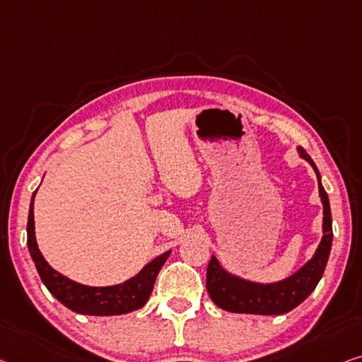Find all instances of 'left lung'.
Masks as SVG:
<instances>
[{"mask_svg": "<svg viewBox=\"0 0 362 362\" xmlns=\"http://www.w3.org/2000/svg\"><path fill=\"white\" fill-rule=\"evenodd\" d=\"M298 153L312 165L317 182H319V195L323 206V235L320 244L310 260H307L298 272L274 283H258L229 273L213 255L206 269V289L209 298L221 309L234 312V314L281 315L296 309L300 302L309 298L322 279L333 240L330 202H328V195L322 185L320 172L314 160L302 148H298Z\"/></svg>", "mask_w": 362, "mask_h": 362, "instance_id": "left-lung-1", "label": "left lung"}]
</instances>
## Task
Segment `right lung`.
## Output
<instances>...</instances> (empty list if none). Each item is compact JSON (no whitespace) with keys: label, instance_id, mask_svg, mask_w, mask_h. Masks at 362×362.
Returning <instances> with one entry per match:
<instances>
[{"label":"right lung","instance_id":"right-lung-1","mask_svg":"<svg viewBox=\"0 0 362 362\" xmlns=\"http://www.w3.org/2000/svg\"><path fill=\"white\" fill-rule=\"evenodd\" d=\"M35 193L37 190L32 193L29 219H27V247H29V253L35 263L40 279L53 298H57L68 309L83 315H122L141 309L153 293L159 269L163 268L172 250H167L163 255L153 258L134 276L123 283L112 286H88L73 281L48 265L37 245L34 221Z\"/></svg>","mask_w":362,"mask_h":362}]
</instances>
